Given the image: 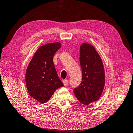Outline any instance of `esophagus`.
I'll list each match as a JSON object with an SVG mask.
<instances>
[{
	"mask_svg": "<svg viewBox=\"0 0 133 133\" xmlns=\"http://www.w3.org/2000/svg\"><path fill=\"white\" fill-rule=\"evenodd\" d=\"M63 84L64 86H68V83H69V82L67 80H64L63 81Z\"/></svg>",
	"mask_w": 133,
	"mask_h": 133,
	"instance_id": "1",
	"label": "esophagus"
}]
</instances>
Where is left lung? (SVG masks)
I'll return each mask as SVG.
<instances>
[{"mask_svg":"<svg viewBox=\"0 0 133 133\" xmlns=\"http://www.w3.org/2000/svg\"><path fill=\"white\" fill-rule=\"evenodd\" d=\"M79 61L82 79L74 93L80 102L88 105L98 101L103 92L105 83L103 64L94 47L87 43L80 46Z\"/></svg>","mask_w":133,"mask_h":133,"instance_id":"obj_1","label":"left lung"}]
</instances>
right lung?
<instances>
[{"instance_id": "right-lung-1", "label": "right lung", "mask_w": 133, "mask_h": 133, "mask_svg": "<svg viewBox=\"0 0 133 133\" xmlns=\"http://www.w3.org/2000/svg\"><path fill=\"white\" fill-rule=\"evenodd\" d=\"M61 47L58 42L40 47L26 70V84L29 94L41 103H46L56 89L63 86L53 62L54 55Z\"/></svg>"}]
</instances>
